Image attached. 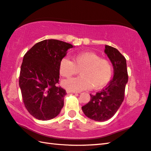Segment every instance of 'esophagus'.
Listing matches in <instances>:
<instances>
[{
	"label": "esophagus",
	"instance_id": "1",
	"mask_svg": "<svg viewBox=\"0 0 151 151\" xmlns=\"http://www.w3.org/2000/svg\"><path fill=\"white\" fill-rule=\"evenodd\" d=\"M67 93H77V92L76 91H72V90H66Z\"/></svg>",
	"mask_w": 151,
	"mask_h": 151
}]
</instances>
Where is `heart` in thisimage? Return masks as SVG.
Masks as SVG:
<instances>
[{
  "instance_id": "1",
  "label": "heart",
  "mask_w": 151,
  "mask_h": 151,
  "mask_svg": "<svg viewBox=\"0 0 151 151\" xmlns=\"http://www.w3.org/2000/svg\"><path fill=\"white\" fill-rule=\"evenodd\" d=\"M59 70L60 75L65 78L76 75L81 70V76L79 77L61 82L64 88L72 91H82L92 86L99 89L107 84L113 75L111 62L101 59L94 52L80 53L74 56L73 61L67 57L63 58Z\"/></svg>"
}]
</instances>
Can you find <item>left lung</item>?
<instances>
[{
	"mask_svg": "<svg viewBox=\"0 0 151 151\" xmlns=\"http://www.w3.org/2000/svg\"><path fill=\"white\" fill-rule=\"evenodd\" d=\"M105 53L113 66L114 76L104 89L91 95L90 101L82 107L89 119L103 122L113 117L124 99L126 85L128 81L126 60L117 49L105 45Z\"/></svg>",
	"mask_w": 151,
	"mask_h": 151,
	"instance_id": "1",
	"label": "left lung"
}]
</instances>
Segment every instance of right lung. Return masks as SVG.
Returning <instances> with one entry per match:
<instances>
[{
  "mask_svg": "<svg viewBox=\"0 0 151 151\" xmlns=\"http://www.w3.org/2000/svg\"><path fill=\"white\" fill-rule=\"evenodd\" d=\"M72 44L48 39L37 43L27 52L21 66L19 85L27 110L35 119H52L64 105L66 91L57 86L59 66Z\"/></svg>",
  "mask_w": 151,
  "mask_h": 151,
  "instance_id": "1",
  "label": "right lung"
}]
</instances>
